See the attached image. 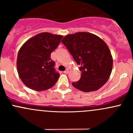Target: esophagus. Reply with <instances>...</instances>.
I'll list each match as a JSON object with an SVG mask.
<instances>
[{
    "instance_id": "34e87169",
    "label": "esophagus",
    "mask_w": 133,
    "mask_h": 133,
    "mask_svg": "<svg viewBox=\"0 0 133 133\" xmlns=\"http://www.w3.org/2000/svg\"><path fill=\"white\" fill-rule=\"evenodd\" d=\"M69 69H67L66 70H65V71H64V73H65V74H68V73H69Z\"/></svg>"
}]
</instances>
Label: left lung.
<instances>
[{
  "mask_svg": "<svg viewBox=\"0 0 133 133\" xmlns=\"http://www.w3.org/2000/svg\"><path fill=\"white\" fill-rule=\"evenodd\" d=\"M62 42L81 71V77L72 83L84 92L95 91L108 80L112 68V58L108 45L102 39L88 32H78L65 36Z\"/></svg>",
  "mask_w": 133,
  "mask_h": 133,
  "instance_id": "8db88e82",
  "label": "left lung"
}]
</instances>
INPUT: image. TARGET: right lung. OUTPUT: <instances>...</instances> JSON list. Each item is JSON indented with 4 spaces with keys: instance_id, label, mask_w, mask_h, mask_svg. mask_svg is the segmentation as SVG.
<instances>
[{
    "instance_id": "1",
    "label": "right lung",
    "mask_w": 133,
    "mask_h": 133,
    "mask_svg": "<svg viewBox=\"0 0 133 133\" xmlns=\"http://www.w3.org/2000/svg\"><path fill=\"white\" fill-rule=\"evenodd\" d=\"M63 36L50 33H39L29 38L19 49L17 56V71L28 88L45 91L52 88L60 74L54 68L51 53L58 47Z\"/></svg>"
}]
</instances>
